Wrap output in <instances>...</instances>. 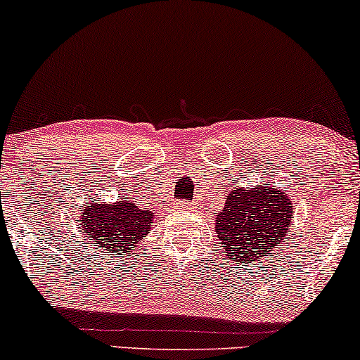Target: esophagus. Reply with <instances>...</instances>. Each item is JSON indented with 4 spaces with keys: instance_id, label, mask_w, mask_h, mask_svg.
<instances>
[{
    "instance_id": "34e87169",
    "label": "esophagus",
    "mask_w": 360,
    "mask_h": 360,
    "mask_svg": "<svg viewBox=\"0 0 360 360\" xmlns=\"http://www.w3.org/2000/svg\"><path fill=\"white\" fill-rule=\"evenodd\" d=\"M194 207V205L193 202H189V201H179L177 202V210H181V211H191Z\"/></svg>"
}]
</instances>
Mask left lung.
Returning <instances> with one entry per match:
<instances>
[{
    "instance_id": "1",
    "label": "left lung",
    "mask_w": 360,
    "mask_h": 360,
    "mask_svg": "<svg viewBox=\"0 0 360 360\" xmlns=\"http://www.w3.org/2000/svg\"><path fill=\"white\" fill-rule=\"evenodd\" d=\"M292 210L285 191L274 186L231 189L221 213L216 214L219 245L233 262H259L287 240Z\"/></svg>"
}]
</instances>
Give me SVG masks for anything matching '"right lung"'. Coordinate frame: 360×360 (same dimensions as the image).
<instances>
[{
	"label": "right lung",
	"mask_w": 360,
	"mask_h": 360,
	"mask_svg": "<svg viewBox=\"0 0 360 360\" xmlns=\"http://www.w3.org/2000/svg\"><path fill=\"white\" fill-rule=\"evenodd\" d=\"M80 214L79 223L85 235L92 238L95 245L120 255L136 248L142 236L150 231L154 219V213L139 210L129 198L114 205L86 202Z\"/></svg>",
	"instance_id": "1"
}]
</instances>
